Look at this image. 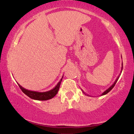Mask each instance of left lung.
Returning <instances> with one entry per match:
<instances>
[{"label": "left lung", "instance_id": "obj_1", "mask_svg": "<svg viewBox=\"0 0 134 134\" xmlns=\"http://www.w3.org/2000/svg\"><path fill=\"white\" fill-rule=\"evenodd\" d=\"M121 58H122V57H121ZM122 67H121V72H120V74H119V75H118V77H117V78H116V80H115V82H114V83L113 84V85H112L111 86H110V88H108V89H107V90L105 91H104V92H103V93L101 94V96H103V95H105V94H107V93H108V92H109L110 91H111V90H112V89H113V88H114V86H115V85H116V82L118 81V79H119V76H120V75H121V72H122ZM82 91H83V93H84V94H86V93H85V92H84L83 90H82ZM87 95H88V94H87Z\"/></svg>", "mask_w": 134, "mask_h": 134}]
</instances>
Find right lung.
<instances>
[{
	"instance_id": "add662e5",
	"label": "right lung",
	"mask_w": 134,
	"mask_h": 134,
	"mask_svg": "<svg viewBox=\"0 0 134 134\" xmlns=\"http://www.w3.org/2000/svg\"><path fill=\"white\" fill-rule=\"evenodd\" d=\"M63 76H62L61 79H60V81L58 82V83L57 84V85L54 88L46 92H41L34 91H30L24 88L18 83V85L19 87L20 88L21 91H22L28 97H29L30 98H31V99H32L34 100H47L52 99V98L54 97V96L56 95L57 93H58L59 89L60 87V83H61Z\"/></svg>"
}]
</instances>
